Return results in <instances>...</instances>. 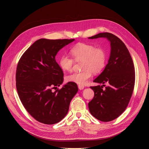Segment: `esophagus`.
<instances>
[{
    "label": "esophagus",
    "mask_w": 149,
    "mask_h": 149,
    "mask_svg": "<svg viewBox=\"0 0 149 149\" xmlns=\"http://www.w3.org/2000/svg\"><path fill=\"white\" fill-rule=\"evenodd\" d=\"M78 88L80 90H82V89H83L84 88V86L83 85H78Z\"/></svg>",
    "instance_id": "obj_1"
}]
</instances>
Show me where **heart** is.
<instances>
[{"label": "heart", "instance_id": "1", "mask_svg": "<svg viewBox=\"0 0 149 149\" xmlns=\"http://www.w3.org/2000/svg\"><path fill=\"white\" fill-rule=\"evenodd\" d=\"M70 53L73 59L67 55H63L60 58L59 65L61 69L71 71L73 68L74 59L75 61H83V71L68 75L66 77L68 82L84 84L91 77L93 73H100L105 67L107 54L102 48H96L92 44L78 43L71 48Z\"/></svg>", "mask_w": 149, "mask_h": 149}]
</instances>
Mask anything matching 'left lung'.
<instances>
[{"mask_svg":"<svg viewBox=\"0 0 149 149\" xmlns=\"http://www.w3.org/2000/svg\"><path fill=\"white\" fill-rule=\"evenodd\" d=\"M105 38L111 45L110 56L104 70L93 81L102 86H91L94 92L88 103L90 113L102 122L116 119L125 111L131 98L135 84V70L128 49L116 35L100 33L89 39ZM108 86L103 89V84Z\"/></svg>","mask_w":149,"mask_h":149,"instance_id":"obj_1","label":"left lung"}]
</instances>
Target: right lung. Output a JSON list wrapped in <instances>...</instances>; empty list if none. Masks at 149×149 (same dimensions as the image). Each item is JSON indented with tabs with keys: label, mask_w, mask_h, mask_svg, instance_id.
Returning a JSON list of instances; mask_svg holds the SVG:
<instances>
[{
	"label": "right lung",
	"mask_w": 149,
	"mask_h": 149,
	"mask_svg": "<svg viewBox=\"0 0 149 149\" xmlns=\"http://www.w3.org/2000/svg\"><path fill=\"white\" fill-rule=\"evenodd\" d=\"M74 39L37 40L18 63L16 87L25 109L40 123L54 124L63 119L72 99L77 93L76 83L68 82L61 89L63 72L55 60L62 48Z\"/></svg>",
	"instance_id": "1"
}]
</instances>
